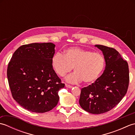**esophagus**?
<instances>
[{"instance_id": "1", "label": "esophagus", "mask_w": 135, "mask_h": 135, "mask_svg": "<svg viewBox=\"0 0 135 135\" xmlns=\"http://www.w3.org/2000/svg\"><path fill=\"white\" fill-rule=\"evenodd\" d=\"M65 87H67L68 88H71L73 86L71 85H68V84H65Z\"/></svg>"}]
</instances>
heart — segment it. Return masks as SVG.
<instances>
[{
	"instance_id": "b5f03b06",
	"label": "heart",
	"mask_w": 135,
	"mask_h": 135,
	"mask_svg": "<svg viewBox=\"0 0 135 135\" xmlns=\"http://www.w3.org/2000/svg\"><path fill=\"white\" fill-rule=\"evenodd\" d=\"M51 65L56 73L64 77L74 68V73L68 76L66 81L76 84L83 81L85 84L93 83L102 75L105 60L101 53L81 47H70L63 55L56 53L51 59Z\"/></svg>"
}]
</instances>
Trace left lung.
I'll return each mask as SVG.
<instances>
[{
	"mask_svg": "<svg viewBox=\"0 0 135 135\" xmlns=\"http://www.w3.org/2000/svg\"><path fill=\"white\" fill-rule=\"evenodd\" d=\"M105 60L102 75L91 85L81 89L79 104L94 114L108 112L118 104L127 92L129 74L127 61L115 49L96 45Z\"/></svg>",
	"mask_w": 135,
	"mask_h": 135,
	"instance_id": "8db88e82",
	"label": "left lung"
}]
</instances>
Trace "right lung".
I'll list each match as a JSON object with an SVG mask.
<instances>
[{
  "label": "right lung",
  "instance_id": "obj_1",
  "mask_svg": "<svg viewBox=\"0 0 135 135\" xmlns=\"http://www.w3.org/2000/svg\"><path fill=\"white\" fill-rule=\"evenodd\" d=\"M54 47L52 43L22 45L8 62L7 75L11 94L28 111L46 113L58 103V92L65 84L51 65Z\"/></svg>",
  "mask_w": 135,
  "mask_h": 135
}]
</instances>
